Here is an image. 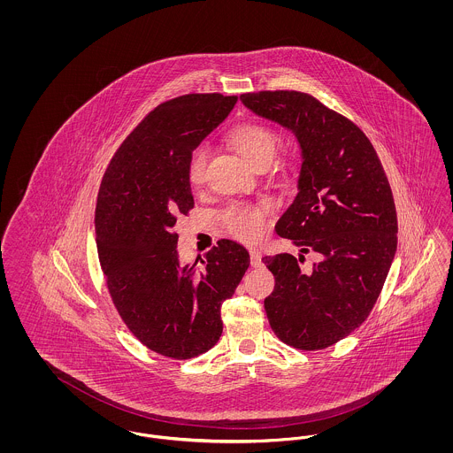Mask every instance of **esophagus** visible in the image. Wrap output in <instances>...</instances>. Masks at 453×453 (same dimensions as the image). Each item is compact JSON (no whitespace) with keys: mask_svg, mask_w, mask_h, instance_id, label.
<instances>
[{"mask_svg":"<svg viewBox=\"0 0 453 453\" xmlns=\"http://www.w3.org/2000/svg\"><path fill=\"white\" fill-rule=\"evenodd\" d=\"M250 258H251V265L253 266H259L261 265V251L257 248H251L250 250Z\"/></svg>","mask_w":453,"mask_h":453,"instance_id":"esophagus-1","label":"esophagus"}]
</instances>
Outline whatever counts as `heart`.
I'll list each match as a JSON object with an SVG mask.
<instances>
[{
    "mask_svg": "<svg viewBox=\"0 0 453 453\" xmlns=\"http://www.w3.org/2000/svg\"><path fill=\"white\" fill-rule=\"evenodd\" d=\"M229 146L236 151L237 156L244 163L261 172L272 165L279 150V137L273 130L261 124L246 122L237 126L236 129L229 134ZM207 157H209V151L205 146H196L194 151L190 152L187 161V180L192 187H200L203 183L205 170H207ZM266 217H268L266 207L233 209L226 212L224 222L231 236L246 242H253L265 234Z\"/></svg>",
    "mask_w": 453,
    "mask_h": 453,
    "instance_id": "obj_1",
    "label": "heart"
}]
</instances>
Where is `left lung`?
Returning <instances> with one entry per match:
<instances>
[{
    "mask_svg": "<svg viewBox=\"0 0 453 453\" xmlns=\"http://www.w3.org/2000/svg\"><path fill=\"white\" fill-rule=\"evenodd\" d=\"M244 107L290 130L302 166L292 205L275 231L321 259L265 257L275 290L265 299L273 333L299 349H323L365 321L397 250V214L382 163L365 134L301 91L241 95Z\"/></svg>",
    "mask_w": 453,
    "mask_h": 453,
    "instance_id": "left-lung-1",
    "label": "left lung"
}]
</instances>
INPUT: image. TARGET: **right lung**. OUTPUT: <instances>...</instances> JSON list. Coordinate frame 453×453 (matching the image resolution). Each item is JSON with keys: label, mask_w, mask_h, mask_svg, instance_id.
<instances>
[{"label": "right lung", "mask_w": 453, "mask_h": 453, "mask_svg": "<svg viewBox=\"0 0 453 453\" xmlns=\"http://www.w3.org/2000/svg\"><path fill=\"white\" fill-rule=\"evenodd\" d=\"M236 102L192 93L157 105L113 154L96 198V248L111 301L142 345L176 360L216 345L222 302L250 266L246 248L229 239L200 268L181 265L173 231L194 209L188 156Z\"/></svg>", "instance_id": "add662e5"}]
</instances>
